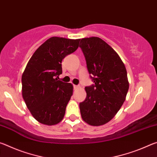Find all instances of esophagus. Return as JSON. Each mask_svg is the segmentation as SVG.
I'll use <instances>...</instances> for the list:
<instances>
[{
	"instance_id": "esophagus-1",
	"label": "esophagus",
	"mask_w": 157,
	"mask_h": 157,
	"mask_svg": "<svg viewBox=\"0 0 157 157\" xmlns=\"http://www.w3.org/2000/svg\"><path fill=\"white\" fill-rule=\"evenodd\" d=\"M73 86H74V89H78L79 88V87H80L79 86H78V85H74Z\"/></svg>"
}]
</instances>
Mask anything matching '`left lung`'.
Instances as JSON below:
<instances>
[{"mask_svg": "<svg viewBox=\"0 0 157 157\" xmlns=\"http://www.w3.org/2000/svg\"><path fill=\"white\" fill-rule=\"evenodd\" d=\"M87 69L94 84L85 87L86 98L79 103L82 118L92 126L110 121L123 105L129 89L124 63L115 50L96 36L81 39Z\"/></svg>", "mask_w": 157, "mask_h": 157, "instance_id": "left-lung-1", "label": "left lung"}]
</instances>
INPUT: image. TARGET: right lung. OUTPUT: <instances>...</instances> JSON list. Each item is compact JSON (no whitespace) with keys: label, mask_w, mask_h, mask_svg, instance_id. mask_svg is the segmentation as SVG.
<instances>
[{"label":"right lung","mask_w":157,"mask_h":157,"mask_svg":"<svg viewBox=\"0 0 157 157\" xmlns=\"http://www.w3.org/2000/svg\"><path fill=\"white\" fill-rule=\"evenodd\" d=\"M79 41L50 37L36 49L26 66L21 78L22 95L31 114L40 123L54 125L64 116L73 86L57 78L62 73V59L78 49Z\"/></svg>","instance_id":"1"}]
</instances>
